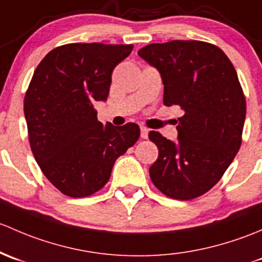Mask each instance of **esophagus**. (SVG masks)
<instances>
[{"mask_svg": "<svg viewBox=\"0 0 262 262\" xmlns=\"http://www.w3.org/2000/svg\"><path fill=\"white\" fill-rule=\"evenodd\" d=\"M140 131H141L142 139H147V136H149V130H147L146 127H144V126H141V127H140Z\"/></svg>", "mask_w": 262, "mask_h": 262, "instance_id": "34e87169", "label": "esophagus"}]
</instances>
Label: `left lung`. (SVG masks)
Returning <instances> with one entry per match:
<instances>
[{
    "mask_svg": "<svg viewBox=\"0 0 262 262\" xmlns=\"http://www.w3.org/2000/svg\"><path fill=\"white\" fill-rule=\"evenodd\" d=\"M137 54L160 73L164 104L184 111L178 141L149 134L159 149L151 182L170 198H196L220 182L241 146L246 101L236 69L220 48L196 40L150 44Z\"/></svg>",
    "mask_w": 262,
    "mask_h": 262,
    "instance_id": "8db88e82",
    "label": "left lung"
}]
</instances>
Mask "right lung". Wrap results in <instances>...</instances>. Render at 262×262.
I'll return each mask as SVG.
<instances>
[{"label":"right lung","mask_w":262,"mask_h":262,"mask_svg":"<svg viewBox=\"0 0 262 262\" xmlns=\"http://www.w3.org/2000/svg\"><path fill=\"white\" fill-rule=\"evenodd\" d=\"M134 45L67 44L45 55L24 101L31 151L48 180L82 198L102 189L115 161L140 137L136 123L116 127L97 118L94 102L108 97L112 72Z\"/></svg>","instance_id":"add662e5"}]
</instances>
